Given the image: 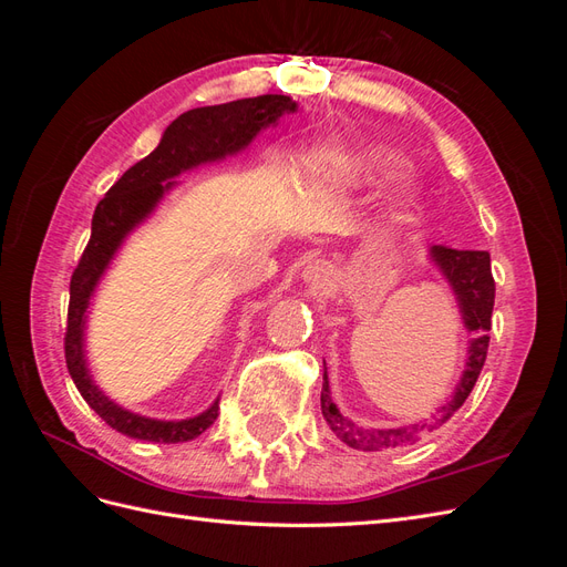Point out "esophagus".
Instances as JSON below:
<instances>
[{"instance_id": "1", "label": "esophagus", "mask_w": 567, "mask_h": 567, "mask_svg": "<svg viewBox=\"0 0 567 567\" xmlns=\"http://www.w3.org/2000/svg\"><path fill=\"white\" fill-rule=\"evenodd\" d=\"M305 281H310L315 288L329 286L331 284V269L326 267V265L315 262V265H310V267L305 269Z\"/></svg>"}]
</instances>
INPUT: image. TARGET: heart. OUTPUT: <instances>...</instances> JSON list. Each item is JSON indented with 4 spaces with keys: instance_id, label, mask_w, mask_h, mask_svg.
<instances>
[{
    "instance_id": "b5f03b06",
    "label": "heart",
    "mask_w": 567,
    "mask_h": 567,
    "mask_svg": "<svg viewBox=\"0 0 567 567\" xmlns=\"http://www.w3.org/2000/svg\"><path fill=\"white\" fill-rule=\"evenodd\" d=\"M342 165L348 167V173L359 177L362 182L375 184V182H385L394 175H400L406 161L400 156V153H394L390 148L383 146H367V148H359L348 153L346 158H342ZM419 203V186L416 182L411 179H400L390 188L388 194V213L392 217H402L404 213H409L414 205Z\"/></svg>"
}]
</instances>
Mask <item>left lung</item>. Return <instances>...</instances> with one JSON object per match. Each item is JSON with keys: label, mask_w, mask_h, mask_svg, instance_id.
I'll return each instance as SVG.
<instances>
[{"label": "left lung", "mask_w": 567, "mask_h": 567, "mask_svg": "<svg viewBox=\"0 0 567 567\" xmlns=\"http://www.w3.org/2000/svg\"><path fill=\"white\" fill-rule=\"evenodd\" d=\"M427 255H431V262L440 269L442 277L447 279L450 288L454 290L463 326H466V331L471 333L466 364H463V371L458 375L454 390L450 392V398L435 409V414L431 419L400 425V427H364V425L352 423L348 416H342L331 398L329 375L323 371L321 414L326 423L331 425L336 437L346 442L352 450L381 452V450L406 447V444H414L423 435L437 431V427L442 423H447L454 411L466 402L480 371L485 367V357L489 348L487 331L492 329V310H494V279L489 269V252L456 250L440 244V246H431Z\"/></svg>", "instance_id": "left-lung-1"}]
</instances>
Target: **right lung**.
Instances as JSON below:
<instances>
[{
  "instance_id": "1",
  "label": "right lung",
  "mask_w": 567,
  "mask_h": 567,
  "mask_svg": "<svg viewBox=\"0 0 567 567\" xmlns=\"http://www.w3.org/2000/svg\"><path fill=\"white\" fill-rule=\"evenodd\" d=\"M298 104L284 94H265L252 99H238L219 106H203L182 113L167 125L161 144L144 161L132 165L120 177L109 194L99 200L92 217V236L84 248L80 265L71 279V305H68L65 329V364L68 373L96 414L117 433L146 442H188L208 431L219 411V398L200 411L198 416L182 421H161L134 414L120 406L101 390L87 364L84 352V331L87 312L99 281L106 277L117 250L127 236L142 227L156 213L165 194L173 192L182 173L198 165L219 163L236 156L250 146L262 130L277 125L284 113H293Z\"/></svg>"
}]
</instances>
